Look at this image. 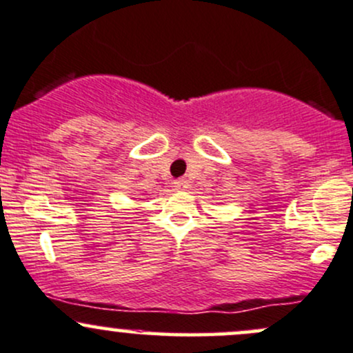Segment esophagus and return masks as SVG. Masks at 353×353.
I'll list each match as a JSON object with an SVG mask.
<instances>
[{"mask_svg":"<svg viewBox=\"0 0 353 353\" xmlns=\"http://www.w3.org/2000/svg\"><path fill=\"white\" fill-rule=\"evenodd\" d=\"M174 188H176V189H185V188H188V181H185V179L174 181Z\"/></svg>","mask_w":353,"mask_h":353,"instance_id":"obj_1","label":"esophagus"}]
</instances>
